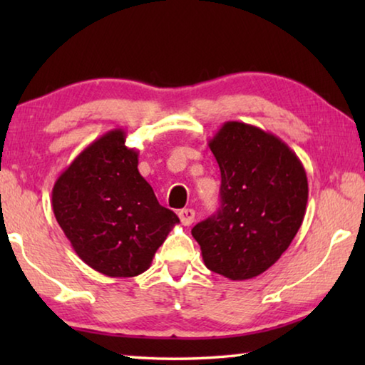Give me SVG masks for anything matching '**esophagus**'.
Instances as JSON below:
<instances>
[{
  "label": "esophagus",
  "instance_id": "obj_1",
  "mask_svg": "<svg viewBox=\"0 0 365 365\" xmlns=\"http://www.w3.org/2000/svg\"><path fill=\"white\" fill-rule=\"evenodd\" d=\"M178 217H180L183 225H191L195 220V211L193 209H180L178 211Z\"/></svg>",
  "mask_w": 365,
  "mask_h": 365
}]
</instances>
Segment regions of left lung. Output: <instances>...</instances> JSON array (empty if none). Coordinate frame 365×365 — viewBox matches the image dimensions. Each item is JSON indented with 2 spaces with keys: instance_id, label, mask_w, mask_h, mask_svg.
<instances>
[{
  "instance_id": "obj_1",
  "label": "left lung",
  "mask_w": 365,
  "mask_h": 365,
  "mask_svg": "<svg viewBox=\"0 0 365 365\" xmlns=\"http://www.w3.org/2000/svg\"><path fill=\"white\" fill-rule=\"evenodd\" d=\"M209 148L220 169V207L191 235L209 270L248 280L279 261L298 233L306 170L285 141L250 123L225 122Z\"/></svg>"
}]
</instances>
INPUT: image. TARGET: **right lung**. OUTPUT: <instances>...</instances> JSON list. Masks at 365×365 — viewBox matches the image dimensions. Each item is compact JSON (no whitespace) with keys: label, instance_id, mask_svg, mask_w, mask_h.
Returning <instances> with one entry per match:
<instances>
[{"label":"right lung","instance_id":"add662e5","mask_svg":"<svg viewBox=\"0 0 365 365\" xmlns=\"http://www.w3.org/2000/svg\"><path fill=\"white\" fill-rule=\"evenodd\" d=\"M53 212L73 251L108 277H135L150 269L178 224L138 172V151L115 128L88 145L58 177Z\"/></svg>","mask_w":365,"mask_h":365}]
</instances>
